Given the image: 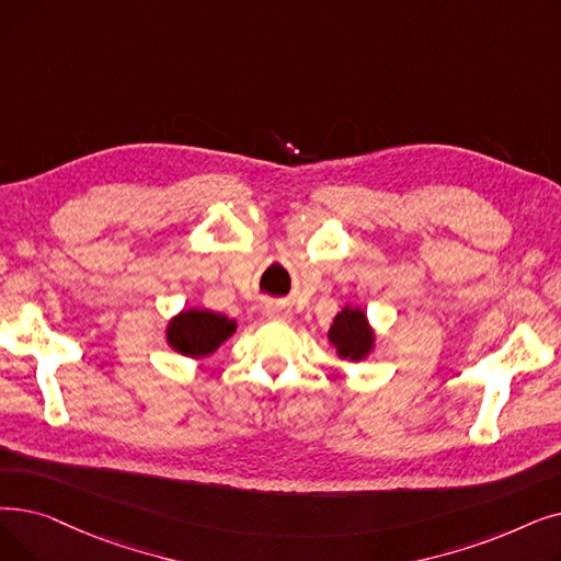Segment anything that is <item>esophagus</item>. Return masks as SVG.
I'll return each instance as SVG.
<instances>
[{
  "instance_id": "34e87169",
  "label": "esophagus",
  "mask_w": 561,
  "mask_h": 561,
  "mask_svg": "<svg viewBox=\"0 0 561 561\" xmlns=\"http://www.w3.org/2000/svg\"><path fill=\"white\" fill-rule=\"evenodd\" d=\"M265 313L271 316V319H286V316L290 313V309L286 305H279V302H273L265 307Z\"/></svg>"
}]
</instances>
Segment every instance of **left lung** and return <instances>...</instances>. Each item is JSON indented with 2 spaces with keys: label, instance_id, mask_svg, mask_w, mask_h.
I'll use <instances>...</instances> for the list:
<instances>
[{
  "label": "left lung",
  "instance_id": "left-lung-1",
  "mask_svg": "<svg viewBox=\"0 0 561 561\" xmlns=\"http://www.w3.org/2000/svg\"><path fill=\"white\" fill-rule=\"evenodd\" d=\"M330 341L336 346L339 355L344 359L359 362L371 351L374 336L367 323V316L359 309H341L330 328Z\"/></svg>",
  "mask_w": 561,
  "mask_h": 561
}]
</instances>
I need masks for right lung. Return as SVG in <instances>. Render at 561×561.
<instances>
[{"instance_id": "add662e5", "label": "right lung", "mask_w": 561, "mask_h": 561, "mask_svg": "<svg viewBox=\"0 0 561 561\" xmlns=\"http://www.w3.org/2000/svg\"><path fill=\"white\" fill-rule=\"evenodd\" d=\"M236 332V323L222 313L190 309L169 323L167 339L174 351L190 357H206Z\"/></svg>"}]
</instances>
